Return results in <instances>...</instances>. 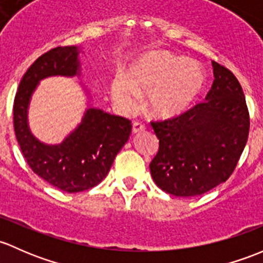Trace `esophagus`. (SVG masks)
Instances as JSON below:
<instances>
[{
	"mask_svg": "<svg viewBox=\"0 0 263 263\" xmlns=\"http://www.w3.org/2000/svg\"><path fill=\"white\" fill-rule=\"evenodd\" d=\"M144 125H143L142 123H133V126H132V132L133 134H139V133L144 132Z\"/></svg>",
	"mask_w": 263,
	"mask_h": 263,
	"instance_id": "esophagus-1",
	"label": "esophagus"
}]
</instances>
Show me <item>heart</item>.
I'll use <instances>...</instances> for the list:
<instances>
[{
	"instance_id": "1",
	"label": "heart",
	"mask_w": 263,
	"mask_h": 263,
	"mask_svg": "<svg viewBox=\"0 0 263 263\" xmlns=\"http://www.w3.org/2000/svg\"><path fill=\"white\" fill-rule=\"evenodd\" d=\"M205 72L195 62L158 50L140 57L110 82V97L119 110L133 114L138 97L153 118L172 119L194 105L205 86Z\"/></svg>"
}]
</instances>
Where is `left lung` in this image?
I'll return each mask as SVG.
<instances>
[{"label": "left lung", "mask_w": 263, "mask_h": 263, "mask_svg": "<svg viewBox=\"0 0 263 263\" xmlns=\"http://www.w3.org/2000/svg\"><path fill=\"white\" fill-rule=\"evenodd\" d=\"M214 82L205 102L175 119L152 123L159 139L151 175L175 196L202 195L226 182L246 147L250 115L235 76L212 62Z\"/></svg>", "instance_id": "obj_1"}]
</instances>
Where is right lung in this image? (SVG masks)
Returning <instances> with one entry per match:
<instances>
[{"label":"right lung","mask_w":263,"mask_h":263,"mask_svg":"<svg viewBox=\"0 0 263 263\" xmlns=\"http://www.w3.org/2000/svg\"><path fill=\"white\" fill-rule=\"evenodd\" d=\"M80 47L54 48L36 59L18 85L13 102V128L21 152L39 177L66 192L99 185L109 173L116 154L132 133L130 121L91 106V91L80 82L87 97L81 123L58 144H48L32 134L29 105L40 81L48 77H81Z\"/></svg>","instance_id":"obj_1"}]
</instances>
